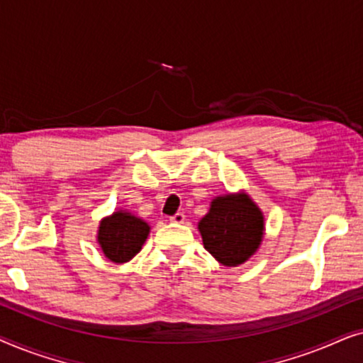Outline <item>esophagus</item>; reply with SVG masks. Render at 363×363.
<instances>
[{
	"label": "esophagus",
	"instance_id": "esophagus-1",
	"mask_svg": "<svg viewBox=\"0 0 363 363\" xmlns=\"http://www.w3.org/2000/svg\"><path fill=\"white\" fill-rule=\"evenodd\" d=\"M170 221L177 223V225H180V223L185 221V215H183V213H175V215L170 218Z\"/></svg>",
	"mask_w": 363,
	"mask_h": 363
}]
</instances>
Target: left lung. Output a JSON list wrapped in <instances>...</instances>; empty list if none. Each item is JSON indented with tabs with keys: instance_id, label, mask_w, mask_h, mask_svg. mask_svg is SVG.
Listing matches in <instances>:
<instances>
[{
	"instance_id": "obj_1",
	"label": "left lung",
	"mask_w": 363,
	"mask_h": 363,
	"mask_svg": "<svg viewBox=\"0 0 363 363\" xmlns=\"http://www.w3.org/2000/svg\"><path fill=\"white\" fill-rule=\"evenodd\" d=\"M198 230L211 256L225 266H238L261 245L264 220L247 195H226L213 200Z\"/></svg>"
}]
</instances>
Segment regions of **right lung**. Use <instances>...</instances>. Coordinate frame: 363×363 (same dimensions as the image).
<instances>
[{"label": "right lung", "instance_id": "add662e5", "mask_svg": "<svg viewBox=\"0 0 363 363\" xmlns=\"http://www.w3.org/2000/svg\"><path fill=\"white\" fill-rule=\"evenodd\" d=\"M150 226L130 213L117 211L99 226V245L112 262L130 261L145 242Z\"/></svg>", "mask_w": 363, "mask_h": 363}]
</instances>
